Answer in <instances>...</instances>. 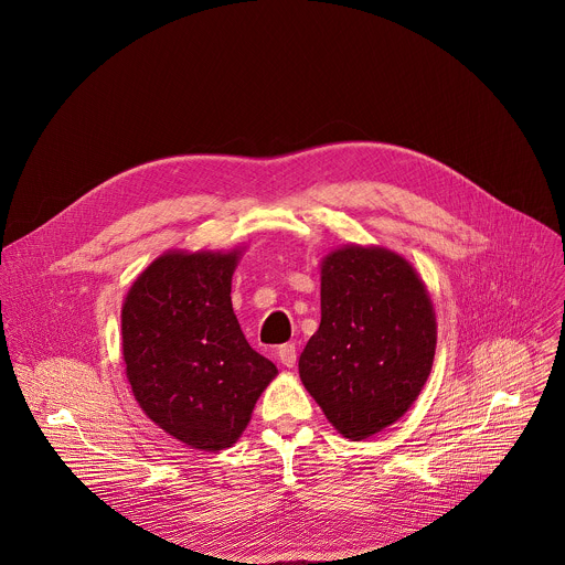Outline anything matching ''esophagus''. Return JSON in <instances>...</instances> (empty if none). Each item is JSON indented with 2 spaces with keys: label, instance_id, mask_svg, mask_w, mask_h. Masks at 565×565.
I'll list each match as a JSON object with an SVG mask.
<instances>
[{
  "label": "esophagus",
  "instance_id": "34e87169",
  "mask_svg": "<svg viewBox=\"0 0 565 565\" xmlns=\"http://www.w3.org/2000/svg\"><path fill=\"white\" fill-rule=\"evenodd\" d=\"M277 358H279V362H281L284 366L292 369L295 362H297V349H295V344H284V347H279Z\"/></svg>",
  "mask_w": 565,
  "mask_h": 565
}]
</instances>
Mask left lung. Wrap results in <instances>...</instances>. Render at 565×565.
<instances>
[{
    "label": "left lung",
    "instance_id": "obj_1",
    "mask_svg": "<svg viewBox=\"0 0 565 565\" xmlns=\"http://www.w3.org/2000/svg\"><path fill=\"white\" fill-rule=\"evenodd\" d=\"M434 353V303L405 257L375 246L324 257L321 321L299 355V377L344 438L364 440L405 416Z\"/></svg>",
    "mask_w": 565,
    "mask_h": 565
}]
</instances>
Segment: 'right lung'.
Listing matches in <instances>:
<instances>
[{
    "mask_svg": "<svg viewBox=\"0 0 565 565\" xmlns=\"http://www.w3.org/2000/svg\"><path fill=\"white\" fill-rule=\"evenodd\" d=\"M241 250H170L138 275L122 303V358L140 409L201 451L232 447L277 366L232 310Z\"/></svg>",
    "mask_w": 565,
    "mask_h": 565,
    "instance_id": "1",
    "label": "right lung"
}]
</instances>
